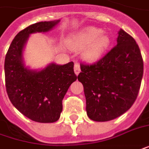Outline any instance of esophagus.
<instances>
[{
  "mask_svg": "<svg viewBox=\"0 0 149 149\" xmlns=\"http://www.w3.org/2000/svg\"><path fill=\"white\" fill-rule=\"evenodd\" d=\"M80 72H81V68H80V65H79L78 63H75V65H74L75 74L77 75V76H78V74L80 73Z\"/></svg>",
  "mask_w": 149,
  "mask_h": 149,
  "instance_id": "1",
  "label": "esophagus"
}]
</instances>
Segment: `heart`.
<instances>
[{
	"mask_svg": "<svg viewBox=\"0 0 149 149\" xmlns=\"http://www.w3.org/2000/svg\"><path fill=\"white\" fill-rule=\"evenodd\" d=\"M110 38L107 33L95 27L83 28L71 36L66 41L67 46L72 50H82V58L90 63L99 61L109 48Z\"/></svg>",
	"mask_w": 149,
	"mask_h": 149,
	"instance_id": "b5f03b06",
	"label": "heart"
}]
</instances>
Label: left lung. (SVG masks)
Masks as SVG:
<instances>
[{"mask_svg": "<svg viewBox=\"0 0 149 149\" xmlns=\"http://www.w3.org/2000/svg\"><path fill=\"white\" fill-rule=\"evenodd\" d=\"M86 113L95 121L113 120L130 109L137 98L143 62L136 41L120 29L117 45L92 65L81 64Z\"/></svg>", "mask_w": 149, "mask_h": 149, "instance_id": "obj_1", "label": "left lung"}]
</instances>
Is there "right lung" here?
Instances as JSON below:
<instances>
[{
    "mask_svg": "<svg viewBox=\"0 0 149 149\" xmlns=\"http://www.w3.org/2000/svg\"><path fill=\"white\" fill-rule=\"evenodd\" d=\"M60 20L39 22L19 32L11 42L5 59L6 87L12 104L22 114L41 123L57 121L63 110L62 101L77 77L73 62L63 65L50 63L34 70L25 65L24 50L29 36L47 32Z\"/></svg>",
    "mask_w": 149,
    "mask_h": 149,
    "instance_id": "right-lung-1",
    "label": "right lung"
}]
</instances>
